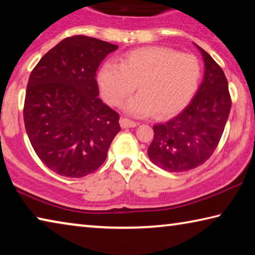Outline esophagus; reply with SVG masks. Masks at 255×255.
<instances>
[{
  "instance_id": "esophagus-1",
  "label": "esophagus",
  "mask_w": 255,
  "mask_h": 255,
  "mask_svg": "<svg viewBox=\"0 0 255 255\" xmlns=\"http://www.w3.org/2000/svg\"><path fill=\"white\" fill-rule=\"evenodd\" d=\"M120 126H122L123 128H131V127H136L137 123L132 122V120H130V119L122 118L120 119Z\"/></svg>"
}]
</instances>
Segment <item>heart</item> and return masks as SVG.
I'll use <instances>...</instances> for the list:
<instances>
[{
  "mask_svg": "<svg viewBox=\"0 0 255 255\" xmlns=\"http://www.w3.org/2000/svg\"><path fill=\"white\" fill-rule=\"evenodd\" d=\"M201 79L199 59L166 47H143L119 59L103 64L98 83L105 100L115 107L137 89L139 94L127 102L129 114L144 117H170L191 101Z\"/></svg>",
  "mask_w": 255,
  "mask_h": 255,
  "instance_id": "obj_1",
  "label": "heart"
}]
</instances>
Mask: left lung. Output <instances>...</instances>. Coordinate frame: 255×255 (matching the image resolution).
Returning <instances> with one entry per match:
<instances>
[{
  "label": "left lung",
  "instance_id": "1",
  "mask_svg": "<svg viewBox=\"0 0 255 255\" xmlns=\"http://www.w3.org/2000/svg\"><path fill=\"white\" fill-rule=\"evenodd\" d=\"M197 46V45H196ZM204 57V81L193 100L176 117L153 126L147 154L155 165L169 172L195 169L208 159L219 144L232 100L222 67L199 46Z\"/></svg>",
  "mask_w": 255,
  "mask_h": 255
}]
</instances>
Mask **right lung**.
<instances>
[{
    "mask_svg": "<svg viewBox=\"0 0 255 255\" xmlns=\"http://www.w3.org/2000/svg\"><path fill=\"white\" fill-rule=\"evenodd\" d=\"M117 45L65 38L29 76L23 120L34 152L59 175L82 178L100 167L120 131L119 115L101 101L97 71Z\"/></svg>",
    "mask_w": 255,
    "mask_h": 255,
    "instance_id": "1",
    "label": "right lung"
}]
</instances>
